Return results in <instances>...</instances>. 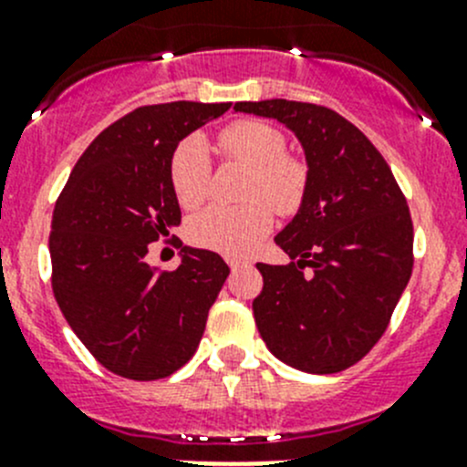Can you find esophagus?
I'll list each match as a JSON object with an SVG mask.
<instances>
[{
	"instance_id": "1",
	"label": "esophagus",
	"mask_w": 467,
	"mask_h": 467,
	"mask_svg": "<svg viewBox=\"0 0 467 467\" xmlns=\"http://www.w3.org/2000/svg\"><path fill=\"white\" fill-rule=\"evenodd\" d=\"M228 265H230V269H233V272H234V269H237V267H242V260H234V258H228Z\"/></svg>"
}]
</instances>
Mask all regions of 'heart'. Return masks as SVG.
Returning <instances> with one entry per match:
<instances>
[{
	"label": "heart",
	"instance_id": "1",
	"mask_svg": "<svg viewBox=\"0 0 467 467\" xmlns=\"http://www.w3.org/2000/svg\"><path fill=\"white\" fill-rule=\"evenodd\" d=\"M225 159L248 168L242 207H209L189 221L186 234L200 248L242 255L272 228V209L295 213L308 189V165L287 154L281 129L263 119H239L219 135ZM212 163L200 135H189L170 159V186L184 209H198L209 195Z\"/></svg>",
	"mask_w": 467,
	"mask_h": 467
}]
</instances>
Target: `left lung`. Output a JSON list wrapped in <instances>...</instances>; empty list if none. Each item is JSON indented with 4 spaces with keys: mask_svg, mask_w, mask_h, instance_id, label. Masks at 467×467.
Masks as SVG:
<instances>
[{
    "mask_svg": "<svg viewBox=\"0 0 467 467\" xmlns=\"http://www.w3.org/2000/svg\"><path fill=\"white\" fill-rule=\"evenodd\" d=\"M234 110L285 124L308 163L302 207L274 239L293 263L255 265L260 337L299 371H346L380 341L410 281L415 234L403 191L373 142L329 108L272 99Z\"/></svg>",
    "mask_w": 467,
    "mask_h": 467,
    "instance_id": "8db88e82",
    "label": "left lung"
}]
</instances>
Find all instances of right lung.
<instances>
[{
  "label": "right lung",
  "instance_id": "add662e5",
  "mask_svg": "<svg viewBox=\"0 0 467 467\" xmlns=\"http://www.w3.org/2000/svg\"><path fill=\"white\" fill-rule=\"evenodd\" d=\"M228 108H135L96 135L57 198L52 293L76 337L117 376L159 380L182 368L228 278L223 258L204 248H182L172 272L145 263L150 244L182 223L170 186L174 147Z\"/></svg>",
  "mask_w": 467,
  "mask_h": 467
}]
</instances>
